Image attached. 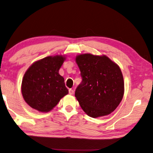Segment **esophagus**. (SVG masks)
<instances>
[{
  "instance_id": "obj_1",
  "label": "esophagus",
  "mask_w": 153,
  "mask_h": 153,
  "mask_svg": "<svg viewBox=\"0 0 153 153\" xmlns=\"http://www.w3.org/2000/svg\"><path fill=\"white\" fill-rule=\"evenodd\" d=\"M68 91H69V94H70V95H73L74 93V90H73V89H69Z\"/></svg>"
}]
</instances>
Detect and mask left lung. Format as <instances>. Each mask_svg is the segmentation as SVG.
I'll use <instances>...</instances> for the list:
<instances>
[{"mask_svg": "<svg viewBox=\"0 0 153 153\" xmlns=\"http://www.w3.org/2000/svg\"><path fill=\"white\" fill-rule=\"evenodd\" d=\"M82 82L75 97L85 113L91 117L113 112L124 96V82L121 70L108 56L84 53L76 57Z\"/></svg>", "mask_w": 153, "mask_h": 153, "instance_id": "obj_1", "label": "left lung"}]
</instances>
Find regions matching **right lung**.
<instances>
[{"mask_svg": "<svg viewBox=\"0 0 153 153\" xmlns=\"http://www.w3.org/2000/svg\"><path fill=\"white\" fill-rule=\"evenodd\" d=\"M66 57L48 56L35 62L27 70L21 84L25 102L40 112H48L68 93L64 79L58 73Z\"/></svg>", "mask_w": 153, "mask_h": 153, "instance_id": "add662e5", "label": "right lung"}]
</instances>
